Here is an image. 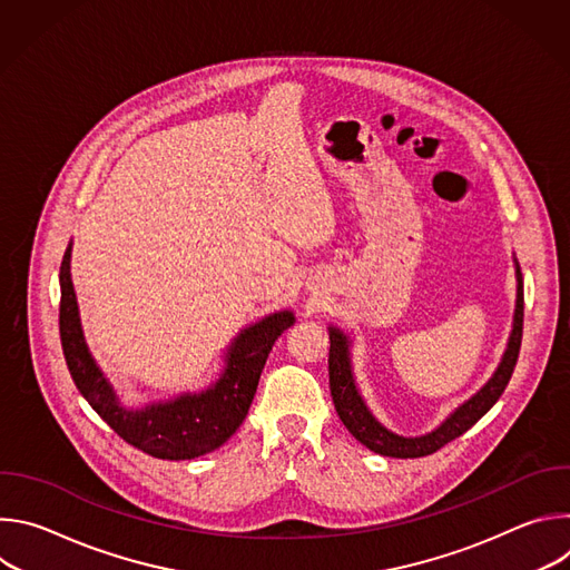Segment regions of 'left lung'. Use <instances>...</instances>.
Masks as SVG:
<instances>
[{"label": "left lung", "instance_id": "obj_1", "mask_svg": "<svg viewBox=\"0 0 570 570\" xmlns=\"http://www.w3.org/2000/svg\"><path fill=\"white\" fill-rule=\"evenodd\" d=\"M517 266V308H514V322L512 334L508 341V350L494 372V376L487 381L471 399H466L458 409L431 433L420 438H403L392 431H387L367 409L365 399L361 396V390L354 381L352 372V354H350V338L336 330L330 327V387L334 396L336 413L341 422L347 426V431L365 444L370 451L387 458H424L449 444L451 440L466 433L503 394L505 385L512 379L519 350H521V336H523V275Z\"/></svg>", "mask_w": 570, "mask_h": 570}]
</instances>
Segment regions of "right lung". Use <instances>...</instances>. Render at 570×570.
Here are the masks:
<instances>
[{
    "mask_svg": "<svg viewBox=\"0 0 570 570\" xmlns=\"http://www.w3.org/2000/svg\"><path fill=\"white\" fill-rule=\"evenodd\" d=\"M69 257L71 243L60 264V343L78 392L97 415L121 440L159 460H191L225 444L246 420L266 358L275 341L295 322L293 311L271 313L243 330L225 354L220 376L207 390L183 392L132 411L119 403L117 392L86 345Z\"/></svg>",
    "mask_w": 570,
    "mask_h": 570,
    "instance_id": "obj_1",
    "label": "right lung"
}]
</instances>
